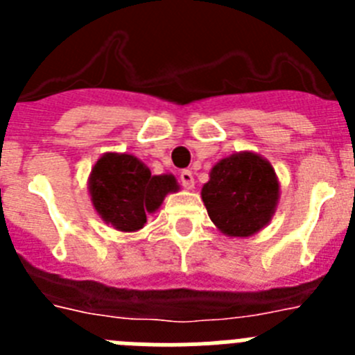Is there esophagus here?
Masks as SVG:
<instances>
[{"label":"esophagus","instance_id":"esophagus-1","mask_svg":"<svg viewBox=\"0 0 355 355\" xmlns=\"http://www.w3.org/2000/svg\"><path fill=\"white\" fill-rule=\"evenodd\" d=\"M180 181H181V184H183L184 188H188V190H192V188L196 187V181H193L192 171H188V168H184V171L180 172Z\"/></svg>","mask_w":355,"mask_h":355}]
</instances>
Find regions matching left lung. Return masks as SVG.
<instances>
[{"label":"left lung","mask_w":355,"mask_h":355,"mask_svg":"<svg viewBox=\"0 0 355 355\" xmlns=\"http://www.w3.org/2000/svg\"><path fill=\"white\" fill-rule=\"evenodd\" d=\"M279 192L272 163L258 153L240 150L213 165L200 197L220 233L247 238L270 224Z\"/></svg>","instance_id":"obj_1"}]
</instances>
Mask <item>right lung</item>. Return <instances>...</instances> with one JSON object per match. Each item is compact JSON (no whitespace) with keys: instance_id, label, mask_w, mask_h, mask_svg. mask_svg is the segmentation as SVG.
Segmentation results:
<instances>
[{"instance_id":"right-lung-1","label":"right lung","mask_w":355,"mask_h":355,"mask_svg":"<svg viewBox=\"0 0 355 355\" xmlns=\"http://www.w3.org/2000/svg\"><path fill=\"white\" fill-rule=\"evenodd\" d=\"M178 190L174 175H153L146 163L128 153H105L89 175L94 209L105 224L122 233L140 231L147 213L159 209L163 199Z\"/></svg>"}]
</instances>
